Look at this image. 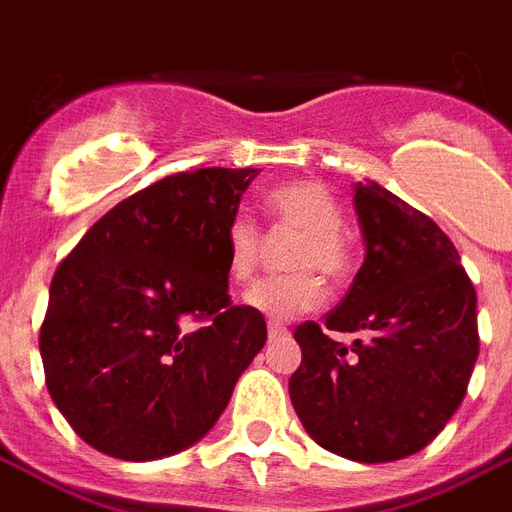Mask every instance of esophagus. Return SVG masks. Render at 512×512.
I'll return each instance as SVG.
<instances>
[{
  "instance_id": "esophagus-1",
  "label": "esophagus",
  "mask_w": 512,
  "mask_h": 512,
  "mask_svg": "<svg viewBox=\"0 0 512 512\" xmlns=\"http://www.w3.org/2000/svg\"><path fill=\"white\" fill-rule=\"evenodd\" d=\"M289 329L284 327V324H279V321H268V337L271 340H281V337H287Z\"/></svg>"
}]
</instances>
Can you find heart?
I'll use <instances>...</instances> for the list:
<instances>
[{"mask_svg": "<svg viewBox=\"0 0 512 512\" xmlns=\"http://www.w3.org/2000/svg\"><path fill=\"white\" fill-rule=\"evenodd\" d=\"M265 209L284 228L300 231L289 249V268L295 273L268 276L244 292L252 311L273 321H289L311 313L324 300L319 271L327 279H340L348 271V249L342 244V207L316 180H289L265 193ZM260 231L247 215H236L225 228V265L236 284L255 273L260 260Z\"/></svg>", "mask_w": 512, "mask_h": 512, "instance_id": "obj_1", "label": "heart"}]
</instances>
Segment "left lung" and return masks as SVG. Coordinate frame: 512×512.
I'll list each match as a JSON object with an SVG mask.
<instances>
[{
    "instance_id": "8db88e82",
    "label": "left lung",
    "mask_w": 512,
    "mask_h": 512,
    "mask_svg": "<svg viewBox=\"0 0 512 512\" xmlns=\"http://www.w3.org/2000/svg\"><path fill=\"white\" fill-rule=\"evenodd\" d=\"M364 263L327 313L295 329L303 361L289 398L308 436L353 462L420 452L465 398L478 358L476 289L441 228L374 180L353 185Z\"/></svg>"
}]
</instances>
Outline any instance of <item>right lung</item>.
<instances>
[{"mask_svg":"<svg viewBox=\"0 0 512 512\" xmlns=\"http://www.w3.org/2000/svg\"><path fill=\"white\" fill-rule=\"evenodd\" d=\"M257 172L164 177L58 265L39 350L52 401L92 449L130 462L183 452L263 350V313L231 303L225 265V228Z\"/></svg>","mask_w":512,"mask_h":512,"instance_id":"right-lung-1","label":"right lung"}]
</instances>
